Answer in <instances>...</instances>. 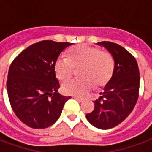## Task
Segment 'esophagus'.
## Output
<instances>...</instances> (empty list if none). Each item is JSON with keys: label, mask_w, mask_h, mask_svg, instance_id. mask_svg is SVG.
Here are the masks:
<instances>
[{"label": "esophagus", "mask_w": 152, "mask_h": 152, "mask_svg": "<svg viewBox=\"0 0 152 152\" xmlns=\"http://www.w3.org/2000/svg\"><path fill=\"white\" fill-rule=\"evenodd\" d=\"M73 97L75 98L76 101H78V102H83V99H81V98L78 97V96H73Z\"/></svg>", "instance_id": "1"}]
</instances>
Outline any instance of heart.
<instances>
[{"mask_svg":"<svg viewBox=\"0 0 152 152\" xmlns=\"http://www.w3.org/2000/svg\"><path fill=\"white\" fill-rule=\"evenodd\" d=\"M67 58H61L55 62L56 76L61 81L70 79L74 68H80V79L68 80L62 85L63 92L75 96H84L96 87L106 86L113 76L115 61L106 50L88 45L72 47L68 50Z\"/></svg>","mask_w":152,"mask_h":152,"instance_id":"heart-1","label":"heart"}]
</instances>
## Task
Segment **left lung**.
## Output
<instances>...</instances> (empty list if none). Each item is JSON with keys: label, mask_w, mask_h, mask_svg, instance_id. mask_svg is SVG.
Instances as JSON below:
<instances>
[{"label": "left lung", "mask_w": 152, "mask_h": 152, "mask_svg": "<svg viewBox=\"0 0 152 152\" xmlns=\"http://www.w3.org/2000/svg\"><path fill=\"white\" fill-rule=\"evenodd\" d=\"M113 56L115 70L101 96L94 102V110L86 117L99 129H111L130 115L139 96L140 72L135 57L122 46L110 41L98 42Z\"/></svg>", "instance_id": "8db88e82"}]
</instances>
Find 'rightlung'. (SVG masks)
Returning <instances> with one entry per match:
<instances>
[{
	"label": "right lung",
	"instance_id": "add662e5",
	"mask_svg": "<svg viewBox=\"0 0 152 152\" xmlns=\"http://www.w3.org/2000/svg\"><path fill=\"white\" fill-rule=\"evenodd\" d=\"M69 42L42 41L21 51L12 61L7 88L15 115L30 127L44 129L58 120L71 96L58 92L54 65Z\"/></svg>",
	"mask_w": 152,
	"mask_h": 152
}]
</instances>
